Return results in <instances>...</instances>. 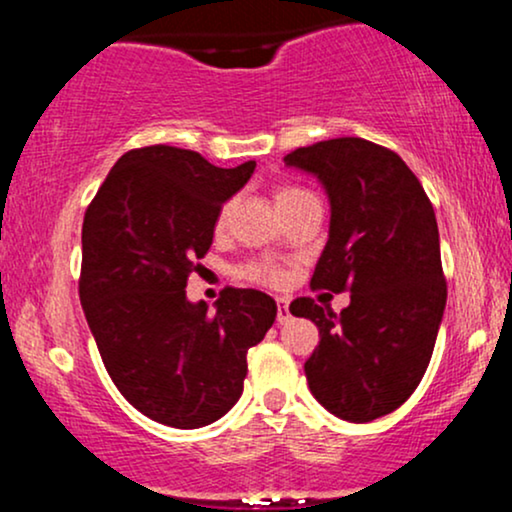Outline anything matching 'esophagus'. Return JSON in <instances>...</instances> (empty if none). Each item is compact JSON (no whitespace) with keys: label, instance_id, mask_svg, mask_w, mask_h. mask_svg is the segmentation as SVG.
<instances>
[{"label":"esophagus","instance_id":"34e87169","mask_svg":"<svg viewBox=\"0 0 512 512\" xmlns=\"http://www.w3.org/2000/svg\"><path fill=\"white\" fill-rule=\"evenodd\" d=\"M289 317H291L289 301H286V298H276V322H281V325H284Z\"/></svg>","mask_w":512,"mask_h":512}]
</instances>
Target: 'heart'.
Segmentation results:
<instances>
[{"label":"heart","instance_id":"heart-1","mask_svg":"<svg viewBox=\"0 0 512 512\" xmlns=\"http://www.w3.org/2000/svg\"><path fill=\"white\" fill-rule=\"evenodd\" d=\"M291 192H298V190H293V187H286V190L279 192V197L291 195ZM279 197H276V199H279ZM226 214H228V207L221 211V221L226 219ZM243 274L252 281H262V284H272V286H279L281 281H284V272H281L279 267H274V264H269V262L248 264V267L243 269Z\"/></svg>","mask_w":512,"mask_h":512}]
</instances>
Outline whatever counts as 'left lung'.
<instances>
[{"label": "left lung", "instance_id": "1", "mask_svg": "<svg viewBox=\"0 0 512 512\" xmlns=\"http://www.w3.org/2000/svg\"><path fill=\"white\" fill-rule=\"evenodd\" d=\"M284 163L330 199V238L310 284L351 293L339 315L313 298L289 305L320 330L305 378L330 414L366 424L407 402L436 346L448 298L436 211L407 163L366 139L303 146Z\"/></svg>", "mask_w": 512, "mask_h": 512}]
</instances>
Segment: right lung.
I'll return each instance as SVG.
<instances>
[{
  "label": "right lung",
  "instance_id": "1",
  "mask_svg": "<svg viewBox=\"0 0 512 512\" xmlns=\"http://www.w3.org/2000/svg\"><path fill=\"white\" fill-rule=\"evenodd\" d=\"M255 161L211 166L197 151L156 144L117 158L81 228L79 298L105 370L144 416L202 428L243 395L248 349L274 325L276 303L223 289L209 313L187 301L221 207Z\"/></svg>",
  "mask_w": 512,
  "mask_h": 512
}]
</instances>
